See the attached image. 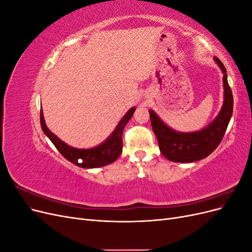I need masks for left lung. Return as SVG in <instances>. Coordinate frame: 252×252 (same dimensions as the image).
Instances as JSON below:
<instances>
[{
  "label": "left lung",
  "mask_w": 252,
  "mask_h": 252,
  "mask_svg": "<svg viewBox=\"0 0 252 252\" xmlns=\"http://www.w3.org/2000/svg\"><path fill=\"white\" fill-rule=\"evenodd\" d=\"M223 72L224 103L218 117L200 131L178 132L167 126L154 110H149L151 126L162 155L171 162L191 163L207 158L222 142L233 111V95L227 81L226 68L215 57Z\"/></svg>",
  "instance_id": "1"
}]
</instances>
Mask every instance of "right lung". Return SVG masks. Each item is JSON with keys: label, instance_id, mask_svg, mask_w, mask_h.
<instances>
[{"label": "right lung", "instance_id": "add662e5", "mask_svg": "<svg viewBox=\"0 0 252 252\" xmlns=\"http://www.w3.org/2000/svg\"><path fill=\"white\" fill-rule=\"evenodd\" d=\"M134 110L135 107H132L128 110V112L119 122L118 126L110 134V136H108L107 140H105L98 146L89 149L73 148L64 143L62 140H60L56 134H53L49 130L46 124H45L44 114L42 110L40 117L41 127L43 132L48 136L49 140L53 143L60 154L66 159H68V161L79 167H82V168H97V167H103L113 163L122 154V149H123L122 134H123V130L126 124L128 123V121L133 116ZM79 159H82V163H78Z\"/></svg>", "mask_w": 252, "mask_h": 252}]
</instances>
